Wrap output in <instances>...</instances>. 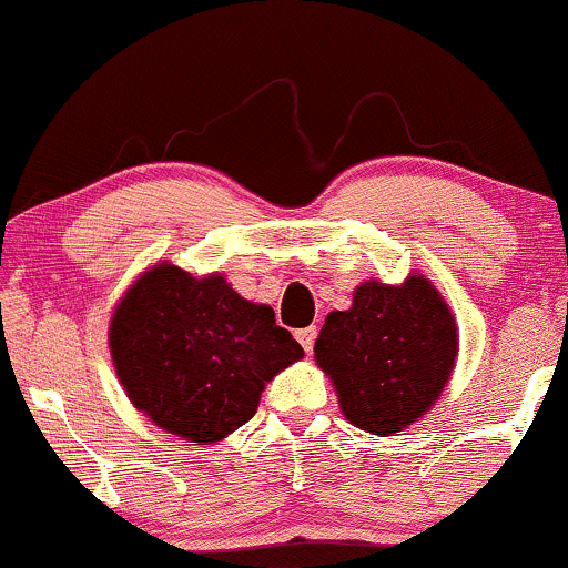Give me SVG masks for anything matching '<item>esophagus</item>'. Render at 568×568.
<instances>
[{
  "mask_svg": "<svg viewBox=\"0 0 568 568\" xmlns=\"http://www.w3.org/2000/svg\"><path fill=\"white\" fill-rule=\"evenodd\" d=\"M296 341L301 343V346H304V351L308 354V351L314 348V341H317V327H301V329H296Z\"/></svg>",
  "mask_w": 568,
  "mask_h": 568,
  "instance_id": "1",
  "label": "esophagus"
}]
</instances>
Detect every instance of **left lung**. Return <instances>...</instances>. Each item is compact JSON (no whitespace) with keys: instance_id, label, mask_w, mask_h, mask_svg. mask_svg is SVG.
<instances>
[{"instance_id":"obj_1","label":"left lung","mask_w":568,"mask_h":568,"mask_svg":"<svg viewBox=\"0 0 568 568\" xmlns=\"http://www.w3.org/2000/svg\"><path fill=\"white\" fill-rule=\"evenodd\" d=\"M456 354L454 314L419 272L400 285H358L351 308L329 312L314 343V358L333 379L343 416L383 437L429 412Z\"/></svg>"}]
</instances>
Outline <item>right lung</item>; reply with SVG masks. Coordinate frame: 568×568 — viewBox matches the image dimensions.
<instances>
[{
    "mask_svg": "<svg viewBox=\"0 0 568 568\" xmlns=\"http://www.w3.org/2000/svg\"><path fill=\"white\" fill-rule=\"evenodd\" d=\"M114 372L131 404L164 433L210 445L246 425L264 385L304 356L275 312L222 275L149 267L110 322Z\"/></svg>",
    "mask_w": 568,
    "mask_h": 568,
    "instance_id": "obj_1",
    "label": "right lung"
}]
</instances>
